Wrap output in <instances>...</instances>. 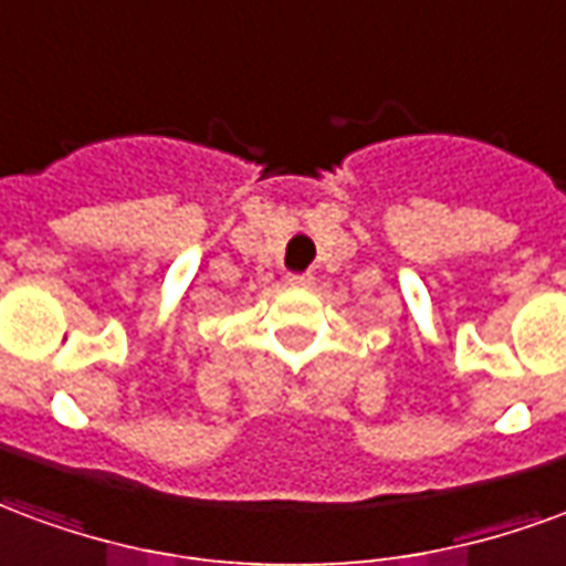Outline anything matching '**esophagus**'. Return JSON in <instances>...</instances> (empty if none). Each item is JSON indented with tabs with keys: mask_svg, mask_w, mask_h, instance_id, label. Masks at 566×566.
<instances>
[{
	"mask_svg": "<svg viewBox=\"0 0 566 566\" xmlns=\"http://www.w3.org/2000/svg\"><path fill=\"white\" fill-rule=\"evenodd\" d=\"M289 286L311 289L313 286V277H311V274H289Z\"/></svg>",
	"mask_w": 566,
	"mask_h": 566,
	"instance_id": "34e87169",
	"label": "esophagus"
}]
</instances>
